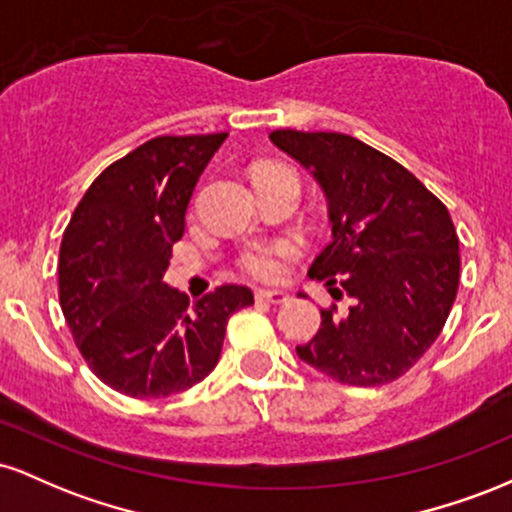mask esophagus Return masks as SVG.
Masks as SVG:
<instances>
[{"label":"esophagus","instance_id":"34e87169","mask_svg":"<svg viewBox=\"0 0 512 512\" xmlns=\"http://www.w3.org/2000/svg\"><path fill=\"white\" fill-rule=\"evenodd\" d=\"M257 303H272V305H279V303H286L289 301V293L286 291H279V289H262L255 293Z\"/></svg>","mask_w":512,"mask_h":512}]
</instances>
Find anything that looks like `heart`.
<instances>
[{
  "label": "heart",
  "instance_id": "heart-1",
  "mask_svg": "<svg viewBox=\"0 0 512 512\" xmlns=\"http://www.w3.org/2000/svg\"><path fill=\"white\" fill-rule=\"evenodd\" d=\"M267 175H284V178H293L298 182L296 170L281 163H267L257 170V178H267ZM298 248L289 240H274V243H255L240 255V267L245 274L255 276V279L272 281L279 279L286 272V262L296 255Z\"/></svg>",
  "mask_w": 512,
  "mask_h": 512
}]
</instances>
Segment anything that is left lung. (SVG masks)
Here are the masks:
<instances>
[{
    "label": "left lung",
    "instance_id": "8db88e82",
    "mask_svg": "<svg viewBox=\"0 0 512 512\" xmlns=\"http://www.w3.org/2000/svg\"><path fill=\"white\" fill-rule=\"evenodd\" d=\"M276 149L322 187L332 243L310 264L349 310H320L301 361L344 385L397 380L436 342L460 284V240L440 199L407 168L339 132L276 129Z\"/></svg>",
    "mask_w": 512,
    "mask_h": 512
}]
</instances>
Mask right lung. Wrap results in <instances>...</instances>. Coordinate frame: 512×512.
<instances>
[{
	"label": "right lung",
	"mask_w": 512,
	"mask_h": 512,
	"mask_svg": "<svg viewBox=\"0 0 512 512\" xmlns=\"http://www.w3.org/2000/svg\"><path fill=\"white\" fill-rule=\"evenodd\" d=\"M228 134L156 137L91 182L60 245V305L88 368L122 395L168 397L219 363L228 317L252 303L226 284L190 305L163 281L199 175Z\"/></svg>",
	"instance_id": "add662e5"
}]
</instances>
